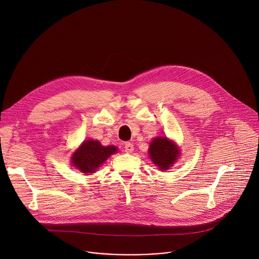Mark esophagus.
<instances>
[{
	"label": "esophagus",
	"mask_w": 259,
	"mask_h": 259,
	"mask_svg": "<svg viewBox=\"0 0 259 259\" xmlns=\"http://www.w3.org/2000/svg\"><path fill=\"white\" fill-rule=\"evenodd\" d=\"M124 149L126 153H132L134 151V146L131 142H126L124 145Z\"/></svg>",
	"instance_id": "obj_1"
}]
</instances>
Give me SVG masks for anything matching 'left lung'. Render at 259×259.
Masks as SVG:
<instances>
[{
	"label": "left lung",
	"instance_id": "1",
	"mask_svg": "<svg viewBox=\"0 0 259 259\" xmlns=\"http://www.w3.org/2000/svg\"><path fill=\"white\" fill-rule=\"evenodd\" d=\"M149 153L154 164L161 170L169 169L179 155L176 145L167 137L155 138L151 142Z\"/></svg>",
	"mask_w": 259,
	"mask_h": 259
}]
</instances>
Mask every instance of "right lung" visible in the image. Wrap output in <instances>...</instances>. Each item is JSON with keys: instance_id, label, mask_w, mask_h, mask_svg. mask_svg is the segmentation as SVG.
I'll use <instances>...</instances> for the list:
<instances>
[{"instance_id": "add662e5", "label": "right lung", "mask_w": 259, "mask_h": 259, "mask_svg": "<svg viewBox=\"0 0 259 259\" xmlns=\"http://www.w3.org/2000/svg\"><path fill=\"white\" fill-rule=\"evenodd\" d=\"M117 152L113 145L102 146L97 140H87L72 156V164L83 173H93L104 161Z\"/></svg>"}]
</instances>
